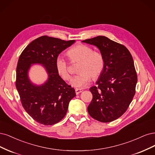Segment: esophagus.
<instances>
[{
    "label": "esophagus",
    "instance_id": "1",
    "mask_svg": "<svg viewBox=\"0 0 155 155\" xmlns=\"http://www.w3.org/2000/svg\"><path fill=\"white\" fill-rule=\"evenodd\" d=\"M83 91V89H79V88H77L75 89V93L77 94H78L79 93H81Z\"/></svg>",
    "mask_w": 155,
    "mask_h": 155
}]
</instances>
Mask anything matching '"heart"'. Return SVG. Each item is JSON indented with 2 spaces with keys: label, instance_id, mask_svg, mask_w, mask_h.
Masks as SVG:
<instances>
[{
  "label": "heart",
  "instance_id": "b5f03b06",
  "mask_svg": "<svg viewBox=\"0 0 155 155\" xmlns=\"http://www.w3.org/2000/svg\"><path fill=\"white\" fill-rule=\"evenodd\" d=\"M67 54L71 61H80L78 71L70 84L75 87H82L91 82V78L97 79L102 73L104 66V58L102 54L87 45L78 44L69 49ZM55 68L58 74L65 81H69L71 73L69 71L68 64L64 57L58 56L55 60Z\"/></svg>",
  "mask_w": 155,
  "mask_h": 155
}]
</instances>
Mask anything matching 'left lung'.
<instances>
[{
  "label": "left lung",
  "instance_id": "1",
  "mask_svg": "<svg viewBox=\"0 0 155 155\" xmlns=\"http://www.w3.org/2000/svg\"><path fill=\"white\" fill-rule=\"evenodd\" d=\"M82 42L97 46L105 62L97 86L89 89L93 99L87 107L88 113L98 121L112 122L126 111L135 94L137 74L133 57L124 45L105 36Z\"/></svg>",
  "mask_w": 155,
  "mask_h": 155
}]
</instances>
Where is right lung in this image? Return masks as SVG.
Returning a JSON list of instances; mask_svg holds the SVG:
<instances>
[{"label":"right lung","mask_w":155,"mask_h":155,"mask_svg":"<svg viewBox=\"0 0 155 155\" xmlns=\"http://www.w3.org/2000/svg\"><path fill=\"white\" fill-rule=\"evenodd\" d=\"M74 42L42 36L29 44L19 57L15 85L22 105L33 120L45 126L61 121L76 96L74 88L59 76L55 68L56 58ZM36 63L43 65L48 75L41 85L33 84L28 76L29 69Z\"/></svg>","instance_id":"right-lung-1"}]
</instances>
